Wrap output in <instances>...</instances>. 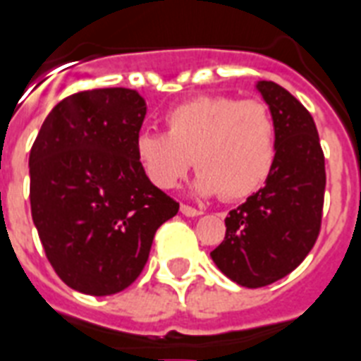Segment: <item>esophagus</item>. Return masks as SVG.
I'll return each instance as SVG.
<instances>
[{
  "mask_svg": "<svg viewBox=\"0 0 361 361\" xmlns=\"http://www.w3.org/2000/svg\"><path fill=\"white\" fill-rule=\"evenodd\" d=\"M180 212H183L184 216H200L201 211H197V209H194V207H190V205H180Z\"/></svg>",
  "mask_w": 361,
  "mask_h": 361,
  "instance_id": "obj_1",
  "label": "esophagus"
}]
</instances>
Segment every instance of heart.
Wrapping results in <instances>:
<instances>
[{"label": "heart", "instance_id": "1", "mask_svg": "<svg viewBox=\"0 0 361 361\" xmlns=\"http://www.w3.org/2000/svg\"><path fill=\"white\" fill-rule=\"evenodd\" d=\"M166 133H141L135 158L145 177L160 190L175 188L192 166V190L209 197L222 192L235 201L267 180L276 156L275 124L259 102L230 96H200L173 107Z\"/></svg>", "mask_w": 361, "mask_h": 361}]
</instances>
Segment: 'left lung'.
Instances as JSON below:
<instances>
[{"mask_svg": "<svg viewBox=\"0 0 361 361\" xmlns=\"http://www.w3.org/2000/svg\"><path fill=\"white\" fill-rule=\"evenodd\" d=\"M254 88L275 124L276 156L264 188L226 216V237L211 252L228 279L245 288L267 286L298 267L320 231L326 188L317 126L282 86L258 80Z\"/></svg>", "mask_w": 361, "mask_h": 361, "instance_id": "1", "label": "left lung"}]
</instances>
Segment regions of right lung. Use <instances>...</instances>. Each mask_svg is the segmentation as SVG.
Listing matches in <instances>:
<instances>
[{"mask_svg":"<svg viewBox=\"0 0 361 361\" xmlns=\"http://www.w3.org/2000/svg\"><path fill=\"white\" fill-rule=\"evenodd\" d=\"M147 103L130 88L61 99L30 152L32 219L50 265L80 294L122 292L149 259L178 203L137 164Z\"/></svg>","mask_w":361,"mask_h":361,"instance_id":"obj_1","label":"right lung"}]
</instances>
